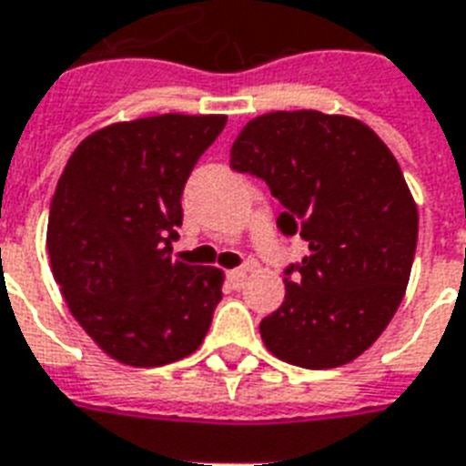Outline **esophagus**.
<instances>
[{
	"mask_svg": "<svg viewBox=\"0 0 466 466\" xmlns=\"http://www.w3.org/2000/svg\"><path fill=\"white\" fill-rule=\"evenodd\" d=\"M245 277H248V269H245V267H240V269H230L228 284L233 287V289H240V287L245 284Z\"/></svg>",
	"mask_w": 466,
	"mask_h": 466,
	"instance_id": "esophagus-1",
	"label": "esophagus"
}]
</instances>
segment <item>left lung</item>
Listing matches in <instances>:
<instances>
[{
  "instance_id": "8db88e82",
  "label": "left lung",
  "mask_w": 466,
  "mask_h": 466,
  "mask_svg": "<svg viewBox=\"0 0 466 466\" xmlns=\"http://www.w3.org/2000/svg\"><path fill=\"white\" fill-rule=\"evenodd\" d=\"M230 167L262 179L284 207L277 228L309 243L259 323L267 350L306 370L352 362L394 319L416 255L418 208L391 150L357 118L274 111L240 131Z\"/></svg>"
}]
</instances>
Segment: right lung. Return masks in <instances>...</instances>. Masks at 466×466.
I'll return each instance as SVG.
<instances>
[{"label":"right lung","instance_id":"add662e5","mask_svg":"<svg viewBox=\"0 0 466 466\" xmlns=\"http://www.w3.org/2000/svg\"><path fill=\"white\" fill-rule=\"evenodd\" d=\"M226 116L106 126L75 147L48 216L53 277L72 316L114 360L160 367L199 348L223 272L169 258L182 192Z\"/></svg>","mask_w":466,"mask_h":466}]
</instances>
